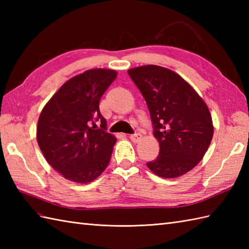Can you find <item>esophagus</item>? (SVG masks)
<instances>
[{
  "mask_svg": "<svg viewBox=\"0 0 249 249\" xmlns=\"http://www.w3.org/2000/svg\"><path fill=\"white\" fill-rule=\"evenodd\" d=\"M141 137H142V136H141L140 134L137 133V134H134V135H130V136H129V139L136 143V142H138V141L141 139Z\"/></svg>",
  "mask_w": 249,
  "mask_h": 249,
  "instance_id": "1",
  "label": "esophagus"
}]
</instances>
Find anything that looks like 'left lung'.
<instances>
[{
	"label": "left lung",
	"instance_id": "obj_1",
	"mask_svg": "<svg viewBox=\"0 0 249 249\" xmlns=\"http://www.w3.org/2000/svg\"><path fill=\"white\" fill-rule=\"evenodd\" d=\"M150 111L153 135L160 142L156 160L146 162L158 177L173 178L202 160L213 138L208 106L198 93L168 68L145 65L128 71Z\"/></svg>",
	"mask_w": 249,
	"mask_h": 249
}]
</instances>
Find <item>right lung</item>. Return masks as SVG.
<instances>
[{
  "label": "right lung",
  "instance_id": "obj_1",
  "mask_svg": "<svg viewBox=\"0 0 249 249\" xmlns=\"http://www.w3.org/2000/svg\"><path fill=\"white\" fill-rule=\"evenodd\" d=\"M115 78V71L103 68L72 77L39 115L36 136L40 150L49 165L70 181L92 182L109 165L116 139L107 133L99 100Z\"/></svg>",
  "mask_w": 249,
  "mask_h": 249
}]
</instances>
